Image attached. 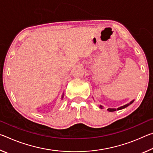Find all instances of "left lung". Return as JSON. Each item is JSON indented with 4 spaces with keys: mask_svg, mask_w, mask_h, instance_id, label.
Here are the masks:
<instances>
[{
    "mask_svg": "<svg viewBox=\"0 0 153 153\" xmlns=\"http://www.w3.org/2000/svg\"><path fill=\"white\" fill-rule=\"evenodd\" d=\"M134 100H131V101L129 102V103H128V104H126V105H123V106H121V107H118L117 108H108V109H107V111H109V112H113V111H118V110H121V109H123V108H126L127 107H128L129 105H130L131 104H132V103L134 102ZM99 108H102V105H100L99 106Z\"/></svg>",
    "mask_w": 153,
    "mask_h": 153,
    "instance_id": "left-lung-1",
    "label": "left lung"
}]
</instances>
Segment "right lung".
I'll return each instance as SVG.
<instances>
[{"label": "right lung", "mask_w": 153, "mask_h": 153, "mask_svg": "<svg viewBox=\"0 0 153 153\" xmlns=\"http://www.w3.org/2000/svg\"><path fill=\"white\" fill-rule=\"evenodd\" d=\"M63 96H64V93L63 94V95H62V97H61V99H63Z\"/></svg>", "instance_id": "1"}]
</instances>
